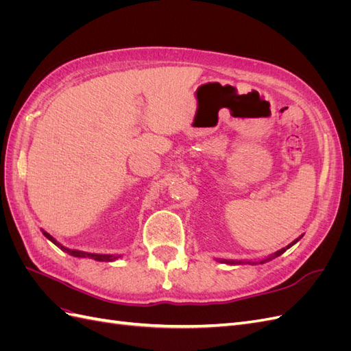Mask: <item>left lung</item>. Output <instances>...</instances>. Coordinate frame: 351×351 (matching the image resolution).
I'll list each match as a JSON object with an SVG mask.
<instances>
[{
	"label": "left lung",
	"mask_w": 351,
	"mask_h": 351,
	"mask_svg": "<svg viewBox=\"0 0 351 351\" xmlns=\"http://www.w3.org/2000/svg\"><path fill=\"white\" fill-rule=\"evenodd\" d=\"M302 237H303V234H302L300 237H297L295 240H293V241L289 244V246H285V247H282V249L277 250L275 253L269 254V256L263 258V259H259V261H234V259H221V261H218V262H221V263H227V265H262V263H267V262H269V261H272V259H275V258L281 256V254H282L287 249H290L291 246H294V244H295L297 241H299Z\"/></svg>",
	"instance_id": "left-lung-1"
}]
</instances>
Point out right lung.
<instances>
[{
	"instance_id": "obj_1",
	"label": "right lung",
	"mask_w": 351,
	"mask_h": 351,
	"mask_svg": "<svg viewBox=\"0 0 351 351\" xmlns=\"http://www.w3.org/2000/svg\"><path fill=\"white\" fill-rule=\"evenodd\" d=\"M42 234H44L49 241H52L56 244V246L58 249H61L62 252H66L69 254H71V256L74 258H89V259H93V261H98V262H114L117 259L121 258V254H104V253H89V252H83V250H76V249H69L66 246H62V244L60 241H57L54 237H52L49 232H47L45 230H40Z\"/></svg>"
}]
</instances>
